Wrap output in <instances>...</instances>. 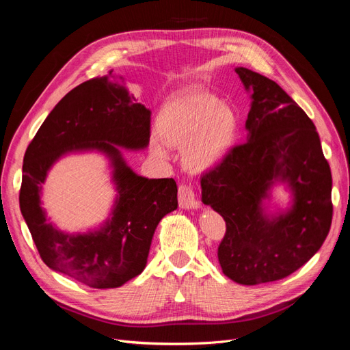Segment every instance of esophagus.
Wrapping results in <instances>:
<instances>
[{"label": "esophagus", "instance_id": "34e87169", "mask_svg": "<svg viewBox=\"0 0 350 350\" xmlns=\"http://www.w3.org/2000/svg\"><path fill=\"white\" fill-rule=\"evenodd\" d=\"M178 203L183 208H198L200 203L196 200L194 189L191 185L181 184L178 188Z\"/></svg>", "mask_w": 350, "mask_h": 350}]
</instances>
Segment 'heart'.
<instances>
[{"label": "heart", "mask_w": 350, "mask_h": 350, "mask_svg": "<svg viewBox=\"0 0 350 350\" xmlns=\"http://www.w3.org/2000/svg\"><path fill=\"white\" fill-rule=\"evenodd\" d=\"M159 133L150 137L152 150L169 154L167 143L185 147L184 162L193 171L217 165L234 146L239 121L237 112L208 93H189L165 103L157 118Z\"/></svg>", "instance_id": "obj_1"}]
</instances>
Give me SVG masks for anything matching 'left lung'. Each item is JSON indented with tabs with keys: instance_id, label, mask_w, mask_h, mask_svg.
<instances>
[{
	"instance_id": "8db88e82",
	"label": "left lung",
	"mask_w": 350,
	"mask_h": 350,
	"mask_svg": "<svg viewBox=\"0 0 350 350\" xmlns=\"http://www.w3.org/2000/svg\"><path fill=\"white\" fill-rule=\"evenodd\" d=\"M252 103L247 142L201 176L203 203L225 219L217 258L229 279L261 284L288 278L325 241L333 219L332 172L314 122L276 81L235 70ZM276 178L294 191L292 211L262 215L260 200Z\"/></svg>"
}]
</instances>
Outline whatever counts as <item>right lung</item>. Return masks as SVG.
<instances>
[{"mask_svg":"<svg viewBox=\"0 0 350 350\" xmlns=\"http://www.w3.org/2000/svg\"><path fill=\"white\" fill-rule=\"evenodd\" d=\"M133 100L107 76L79 84L46 116L23 159L20 210L42 261L93 289L120 288L139 276L157 224L178 207L172 178L135 175L116 147L149 144L150 111ZM81 148H98L111 157L120 197L113 219L99 232L70 236L46 221L38 193L51 163L66 151Z\"/></svg>","mask_w":350,"mask_h":350,"instance_id":"1","label":"right lung"}]
</instances>
